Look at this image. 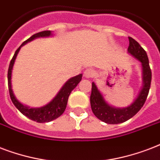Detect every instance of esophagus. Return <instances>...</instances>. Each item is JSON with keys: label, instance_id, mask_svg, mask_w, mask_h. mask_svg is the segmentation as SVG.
Masks as SVG:
<instances>
[{"label": "esophagus", "instance_id": "1", "mask_svg": "<svg viewBox=\"0 0 160 160\" xmlns=\"http://www.w3.org/2000/svg\"><path fill=\"white\" fill-rule=\"evenodd\" d=\"M95 75V71L92 68H88L84 72V76L86 78H92Z\"/></svg>", "mask_w": 160, "mask_h": 160}]
</instances>
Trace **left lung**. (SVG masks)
<instances>
[{"mask_svg":"<svg viewBox=\"0 0 160 160\" xmlns=\"http://www.w3.org/2000/svg\"><path fill=\"white\" fill-rule=\"evenodd\" d=\"M128 40L129 46L128 48V52L140 62L143 71V87L135 101L130 106L123 108L112 107L105 101L95 83H92L90 96L92 111L98 119L109 124L121 123L133 117L144 104L150 88L152 72L147 53L133 38H128Z\"/></svg>","mask_w":160,"mask_h":160,"instance_id":"8db88e82","label":"left lung"}]
</instances>
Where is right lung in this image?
I'll use <instances>...</instances> for the list:
<instances>
[{"instance_id":"obj_1","label":"right lung","mask_w":160,"mask_h":160,"mask_svg":"<svg viewBox=\"0 0 160 160\" xmlns=\"http://www.w3.org/2000/svg\"><path fill=\"white\" fill-rule=\"evenodd\" d=\"M49 36H52V32L51 31H43V32H41L36 33V34L32 36L31 38H28L27 41H25L21 45V47H19V48L16 51L13 58L11 60L9 68H8V73H7L10 97H11V99H12L13 104L16 106V108L19 110L20 112H22V114L27 116L30 119L36 121V122H51V121L58 118V117H60L61 115L62 114L65 109H66L69 95L71 93V92L76 88L77 85L80 82V81L82 80V74H79L78 76L73 77V78L69 79L68 81L66 82V83L63 85L62 88L59 91V92L57 94V96L48 104L45 105V106H43L42 108H31L27 107V106H24L23 104H22L17 99V98L15 97L12 88V72L15 60L17 58V56L18 52H19L20 49L26 43L32 41L35 38H44V37H49Z\"/></svg>"}]
</instances>
